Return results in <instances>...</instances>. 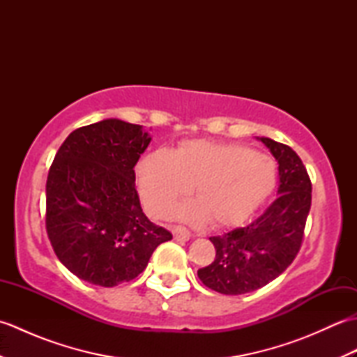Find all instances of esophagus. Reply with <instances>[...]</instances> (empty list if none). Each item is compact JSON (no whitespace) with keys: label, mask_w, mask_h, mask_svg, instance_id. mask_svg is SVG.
Listing matches in <instances>:
<instances>
[{"label":"esophagus","mask_w":357,"mask_h":357,"mask_svg":"<svg viewBox=\"0 0 357 357\" xmlns=\"http://www.w3.org/2000/svg\"><path fill=\"white\" fill-rule=\"evenodd\" d=\"M173 236L176 241H188L192 238V233L188 231L185 227H174L173 229Z\"/></svg>","instance_id":"esophagus-1"}]
</instances>
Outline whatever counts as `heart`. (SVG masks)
Here are the masks:
<instances>
[{
	"mask_svg": "<svg viewBox=\"0 0 357 357\" xmlns=\"http://www.w3.org/2000/svg\"><path fill=\"white\" fill-rule=\"evenodd\" d=\"M276 184V164L239 144L188 141L176 150L151 151L138 165V187L147 210L164 216L195 187L198 202L173 210L185 221L213 227L244 222Z\"/></svg>",
	"mask_w": 357,
	"mask_h": 357,
	"instance_id": "1",
	"label": "heart"
}]
</instances>
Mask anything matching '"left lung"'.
Listing matches in <instances>:
<instances>
[{
	"instance_id": "obj_1",
	"label": "left lung",
	"mask_w": 357,
	"mask_h": 357,
	"mask_svg": "<svg viewBox=\"0 0 357 357\" xmlns=\"http://www.w3.org/2000/svg\"><path fill=\"white\" fill-rule=\"evenodd\" d=\"M279 162L278 198L252 224L213 236L215 261L198 270L202 284L222 294H244L267 285L299 253L312 207V181L298 153L261 138Z\"/></svg>"
}]
</instances>
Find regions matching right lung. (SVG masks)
Returning a JSON list of instances; mask_svg holds the SVG:
<instances>
[{"label": "right lung", "mask_w": 357, "mask_h": 357, "mask_svg": "<svg viewBox=\"0 0 357 357\" xmlns=\"http://www.w3.org/2000/svg\"><path fill=\"white\" fill-rule=\"evenodd\" d=\"M142 126L121 119L73 130L45 184V230L58 259L90 284L115 287L147 267L173 236L142 213L135 165L150 144Z\"/></svg>", "instance_id": "obj_1"}]
</instances>
